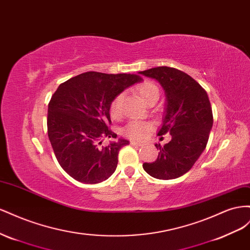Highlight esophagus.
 I'll list each match as a JSON object with an SVG mask.
<instances>
[{
	"label": "esophagus",
	"mask_w": 250,
	"mask_h": 250,
	"mask_svg": "<svg viewBox=\"0 0 250 250\" xmlns=\"http://www.w3.org/2000/svg\"><path fill=\"white\" fill-rule=\"evenodd\" d=\"M130 144H131L132 146H144V145L141 144V142H139V141H134V140L130 141Z\"/></svg>",
	"instance_id": "34e87169"
}]
</instances>
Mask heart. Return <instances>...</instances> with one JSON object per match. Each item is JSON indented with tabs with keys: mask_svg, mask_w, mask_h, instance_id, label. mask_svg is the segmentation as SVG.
<instances>
[{
	"mask_svg": "<svg viewBox=\"0 0 250 250\" xmlns=\"http://www.w3.org/2000/svg\"><path fill=\"white\" fill-rule=\"evenodd\" d=\"M137 93L142 98L146 104L152 98L159 97V89L152 82H144L137 85ZM123 99V94H118L113 99L110 104V113L112 116H117L120 112V104ZM152 129V124L147 121H139V120H131L124 127V135L132 139H142L146 137L147 132Z\"/></svg>",
	"mask_w": 250,
	"mask_h": 250,
	"instance_id": "heart-1",
	"label": "heart"
}]
</instances>
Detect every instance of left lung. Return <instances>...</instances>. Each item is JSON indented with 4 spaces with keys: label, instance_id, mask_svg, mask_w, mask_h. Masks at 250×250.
Wrapping results in <instances>:
<instances>
[{
    "label": "left lung",
    "instance_id": "left-lung-1",
    "mask_svg": "<svg viewBox=\"0 0 250 250\" xmlns=\"http://www.w3.org/2000/svg\"><path fill=\"white\" fill-rule=\"evenodd\" d=\"M139 73L155 78L165 89L167 103L158 135H172L168 144L155 145L160 151L157 160L142 167L156 179H175L188 172L208 145L213 121L208 93L176 68L157 67Z\"/></svg>",
    "mask_w": 250,
    "mask_h": 250
}]
</instances>
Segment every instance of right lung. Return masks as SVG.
Returning <instances> with one entry per match:
<instances>
[{
	"label": "right lung",
	"instance_id": "right-lung-1",
	"mask_svg": "<svg viewBox=\"0 0 250 250\" xmlns=\"http://www.w3.org/2000/svg\"><path fill=\"white\" fill-rule=\"evenodd\" d=\"M141 81L136 74L89 71L60 84L48 105V137L60 166L73 179L103 182L115 172L119 149L129 141L102 146L116 138L110 127V104L125 88Z\"/></svg>",
	"mask_w": 250,
	"mask_h": 250
}]
</instances>
